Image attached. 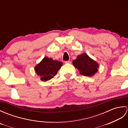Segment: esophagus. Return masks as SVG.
Returning a JSON list of instances; mask_svg holds the SVG:
<instances>
[{"instance_id": "1", "label": "esophagus", "mask_w": 128, "mask_h": 128, "mask_svg": "<svg viewBox=\"0 0 128 128\" xmlns=\"http://www.w3.org/2000/svg\"><path fill=\"white\" fill-rule=\"evenodd\" d=\"M64 62H65V63H66V64H70V63H71V62H70V61H66Z\"/></svg>"}]
</instances>
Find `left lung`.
I'll return each instance as SVG.
<instances>
[{
    "mask_svg": "<svg viewBox=\"0 0 128 128\" xmlns=\"http://www.w3.org/2000/svg\"><path fill=\"white\" fill-rule=\"evenodd\" d=\"M72 64L78 70L80 74L86 76H94L98 70L99 64L85 53L78 56L72 61Z\"/></svg>",
    "mask_w": 128,
    "mask_h": 128,
    "instance_id": "left-lung-1",
    "label": "left lung"
}]
</instances>
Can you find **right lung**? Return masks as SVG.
I'll return each mask as SVG.
<instances>
[{"label":"right lung","instance_id":"right-lung-1","mask_svg":"<svg viewBox=\"0 0 128 128\" xmlns=\"http://www.w3.org/2000/svg\"><path fill=\"white\" fill-rule=\"evenodd\" d=\"M62 66V62L54 60L52 58L44 56L38 64L34 67V71L39 76L40 80L47 81L55 76Z\"/></svg>","mask_w":128,"mask_h":128}]
</instances>
